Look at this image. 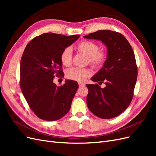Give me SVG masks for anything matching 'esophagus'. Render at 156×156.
<instances>
[{
	"label": "esophagus",
	"mask_w": 156,
	"mask_h": 156,
	"mask_svg": "<svg viewBox=\"0 0 156 156\" xmlns=\"http://www.w3.org/2000/svg\"><path fill=\"white\" fill-rule=\"evenodd\" d=\"M84 85H85V84L83 83H81V82L79 83V87H84Z\"/></svg>",
	"instance_id": "1"
}]
</instances>
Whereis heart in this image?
Returning a JSON list of instances; mask_svg holds the SVG:
<instances>
[{
	"mask_svg": "<svg viewBox=\"0 0 156 156\" xmlns=\"http://www.w3.org/2000/svg\"><path fill=\"white\" fill-rule=\"evenodd\" d=\"M77 50L88 57L87 62L94 68H100L105 64L107 55L104 51L99 50L100 47L93 41L83 40L77 45ZM60 61L65 66H69L72 62V51L70 48H65L60 55ZM90 75V72L87 68H72L66 72V77L79 82H83Z\"/></svg>",
	"mask_w": 156,
	"mask_h": 156,
	"instance_id": "1",
	"label": "heart"
}]
</instances>
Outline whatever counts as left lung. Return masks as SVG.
<instances>
[{"mask_svg": "<svg viewBox=\"0 0 156 156\" xmlns=\"http://www.w3.org/2000/svg\"><path fill=\"white\" fill-rule=\"evenodd\" d=\"M84 37L100 40L107 48L105 64L91 78L99 84L105 83L106 87L87 84V106L101 119L116 117L128 107L133 97L137 66L133 49L123 35L110 30H98Z\"/></svg>", "mask_w": 156, "mask_h": 156, "instance_id": "left-lung-1", "label": "left lung"}]
</instances>
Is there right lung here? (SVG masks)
Masks as SVG:
<instances>
[{"label": "right lung", "instance_id": "add662e5", "mask_svg": "<svg viewBox=\"0 0 156 156\" xmlns=\"http://www.w3.org/2000/svg\"><path fill=\"white\" fill-rule=\"evenodd\" d=\"M79 35L66 36L48 32L35 37L27 44L20 65V87L35 115L47 121L57 120L69 111L79 85L66 80L58 87L55 76L64 77L60 55Z\"/></svg>", "mask_w": 156, "mask_h": 156}]
</instances>
